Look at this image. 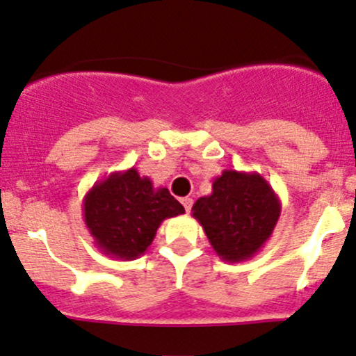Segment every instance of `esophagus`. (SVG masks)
Here are the masks:
<instances>
[{"mask_svg": "<svg viewBox=\"0 0 356 356\" xmlns=\"http://www.w3.org/2000/svg\"><path fill=\"white\" fill-rule=\"evenodd\" d=\"M181 203H182V207H184L186 211L189 213L191 211V207H193V200H191V197H182Z\"/></svg>", "mask_w": 356, "mask_h": 356, "instance_id": "1", "label": "esophagus"}]
</instances>
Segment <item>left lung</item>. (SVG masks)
Returning a JSON list of instances; mask_svg holds the SVG:
<instances>
[{
	"mask_svg": "<svg viewBox=\"0 0 356 356\" xmlns=\"http://www.w3.org/2000/svg\"><path fill=\"white\" fill-rule=\"evenodd\" d=\"M282 203L257 172L227 168L213 181L211 194L200 197L193 216L209 244L227 263H242L261 250L278 223Z\"/></svg>",
	"mask_w": 356,
	"mask_h": 356,
	"instance_id": "8db88e82",
	"label": "left lung"
}]
</instances>
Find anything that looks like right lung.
<instances>
[{
    "mask_svg": "<svg viewBox=\"0 0 356 356\" xmlns=\"http://www.w3.org/2000/svg\"><path fill=\"white\" fill-rule=\"evenodd\" d=\"M184 213L167 188H155L134 167L112 172L83 197V220L93 244L109 257L143 256L165 218Z\"/></svg>",
    "mask_w": 356,
    "mask_h": 356,
    "instance_id": "1",
    "label": "right lung"
}]
</instances>
